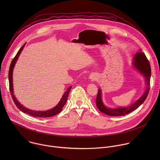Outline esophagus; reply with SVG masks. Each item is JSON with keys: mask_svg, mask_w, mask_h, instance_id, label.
I'll return each instance as SVG.
<instances>
[{"mask_svg": "<svg viewBox=\"0 0 160 160\" xmlns=\"http://www.w3.org/2000/svg\"><path fill=\"white\" fill-rule=\"evenodd\" d=\"M92 79H95V78H92Z\"/></svg>", "mask_w": 160, "mask_h": 160, "instance_id": "esophagus-1", "label": "esophagus"}]
</instances>
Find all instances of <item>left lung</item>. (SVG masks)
<instances>
[{
	"label": "left lung",
	"mask_w": 160,
	"mask_h": 160,
	"mask_svg": "<svg viewBox=\"0 0 160 160\" xmlns=\"http://www.w3.org/2000/svg\"><path fill=\"white\" fill-rule=\"evenodd\" d=\"M134 61L133 62V66L140 73H141L145 77L146 88L144 91L142 96L135 102L133 104H131L128 107L120 108H108L104 106L102 102L101 98V89L98 90V93L96 98V106L98 109L102 112L106 114L107 115L112 117L123 116L133 111V110L138 109L146 100L150 88V78H151V66L149 61L148 60L146 55L143 52H137L133 58Z\"/></svg>",
	"instance_id": "left-lung-1"
}]
</instances>
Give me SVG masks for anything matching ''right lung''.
<instances>
[{
  "mask_svg": "<svg viewBox=\"0 0 160 160\" xmlns=\"http://www.w3.org/2000/svg\"><path fill=\"white\" fill-rule=\"evenodd\" d=\"M25 43L22 45V46L20 48V49L18 51V53L16 54V56L13 58L10 67H9V90L11 92V95L12 96V98L13 99V101L14 102V104H16V106H17V108L21 111L22 112H23L25 113L28 114L29 115H31L32 117H43V118H48V117H52L54 116L57 114L59 113L62 109V108L64 107V104H66L67 99H68V95H69V92L70 91V89L72 88V86H70L69 88H68L67 90L64 92V94H63L61 101H59V104L54 108H53L51 109L48 110V111H33V110H30L25 107H24L22 104H21L18 100L16 99V98H15V96H14L13 94V85H12V71H13V68L14 67V65L16 62V61L21 52V51L22 50V49L24 48Z\"/></svg>",
  "mask_w": 160,
  "mask_h": 160,
  "instance_id": "right-lung-1",
  "label": "right lung"
}]
</instances>
